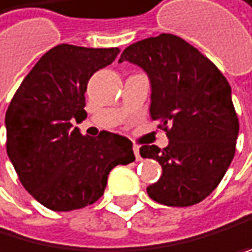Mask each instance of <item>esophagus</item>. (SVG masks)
Wrapping results in <instances>:
<instances>
[{"label":"esophagus","mask_w":252,"mask_h":252,"mask_svg":"<svg viewBox=\"0 0 252 252\" xmlns=\"http://www.w3.org/2000/svg\"><path fill=\"white\" fill-rule=\"evenodd\" d=\"M134 154H135V159H137V160H142V156H140V148H138V146H134Z\"/></svg>","instance_id":"34e87169"}]
</instances>
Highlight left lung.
I'll use <instances>...</instances> for the list:
<instances>
[{"label": "left lung", "mask_w": 252, "mask_h": 252, "mask_svg": "<svg viewBox=\"0 0 252 252\" xmlns=\"http://www.w3.org/2000/svg\"><path fill=\"white\" fill-rule=\"evenodd\" d=\"M129 61L151 81V118L167 132L168 146L143 145L140 156L160 163L146 189L157 203L187 207L201 203L221 182L235 154L239 118L231 85L214 62L186 40L160 34L127 46Z\"/></svg>", "instance_id": "obj_1"}]
</instances>
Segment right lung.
Masks as SVG:
<instances>
[{"label":"right lung","instance_id":"1","mask_svg":"<svg viewBox=\"0 0 252 252\" xmlns=\"http://www.w3.org/2000/svg\"><path fill=\"white\" fill-rule=\"evenodd\" d=\"M118 48L57 45L20 84L6 112L7 156L20 182L40 204L82 209L98 201L117 165L135 160L129 138L102 131L96 138L73 127L87 117L89 79L110 65Z\"/></svg>","mask_w":252,"mask_h":252}]
</instances>
